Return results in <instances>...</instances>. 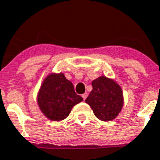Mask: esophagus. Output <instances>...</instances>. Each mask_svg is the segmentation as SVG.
Here are the masks:
<instances>
[{"instance_id": "1", "label": "esophagus", "mask_w": 160, "mask_h": 160, "mask_svg": "<svg viewBox=\"0 0 160 160\" xmlns=\"http://www.w3.org/2000/svg\"><path fill=\"white\" fill-rule=\"evenodd\" d=\"M87 96H88V94H87V93H84L83 95H82V98H83L84 100H86V98H87Z\"/></svg>"}]
</instances>
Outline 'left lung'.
<instances>
[{
	"instance_id": "1",
	"label": "left lung",
	"mask_w": 160,
	"mask_h": 160,
	"mask_svg": "<svg viewBox=\"0 0 160 160\" xmlns=\"http://www.w3.org/2000/svg\"><path fill=\"white\" fill-rule=\"evenodd\" d=\"M92 91L86 99L97 118L102 121L115 119L124 103L121 87L114 80L100 76L92 82Z\"/></svg>"
}]
</instances>
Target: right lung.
Masks as SVG:
<instances>
[{
	"instance_id": "add662e5",
	"label": "right lung",
	"mask_w": 160,
	"mask_h": 160,
	"mask_svg": "<svg viewBox=\"0 0 160 160\" xmlns=\"http://www.w3.org/2000/svg\"><path fill=\"white\" fill-rule=\"evenodd\" d=\"M41 112L51 120L60 121L68 116L74 105L83 101L64 74H51L44 80L37 97Z\"/></svg>"
}]
</instances>
